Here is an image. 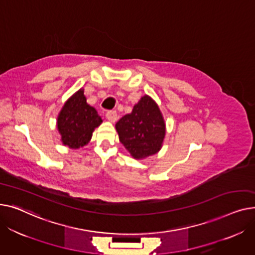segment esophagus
Instances as JSON below:
<instances>
[{"label": "esophagus", "mask_w": 255, "mask_h": 255, "mask_svg": "<svg viewBox=\"0 0 255 255\" xmlns=\"http://www.w3.org/2000/svg\"><path fill=\"white\" fill-rule=\"evenodd\" d=\"M106 117H107V119L109 122H111V123H115L116 122V119H117V113H116V111H108L107 113H106Z\"/></svg>", "instance_id": "obj_1"}]
</instances>
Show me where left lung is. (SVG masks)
<instances>
[{
    "label": "left lung",
    "mask_w": 255,
    "mask_h": 255,
    "mask_svg": "<svg viewBox=\"0 0 255 255\" xmlns=\"http://www.w3.org/2000/svg\"><path fill=\"white\" fill-rule=\"evenodd\" d=\"M119 140L133 158H144L159 151L166 133L164 122L156 103L144 96L130 114L116 124Z\"/></svg>",
    "instance_id": "8db88e82"
}]
</instances>
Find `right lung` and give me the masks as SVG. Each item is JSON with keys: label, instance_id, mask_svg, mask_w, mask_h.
Wrapping results in <instances>:
<instances>
[{"label": "right lung", "instance_id": "right-lung-1", "mask_svg": "<svg viewBox=\"0 0 255 255\" xmlns=\"http://www.w3.org/2000/svg\"><path fill=\"white\" fill-rule=\"evenodd\" d=\"M102 123L97 110L86 103L83 89L73 95L57 117V128L64 145L72 149L86 145Z\"/></svg>", "mask_w": 255, "mask_h": 255}]
</instances>
